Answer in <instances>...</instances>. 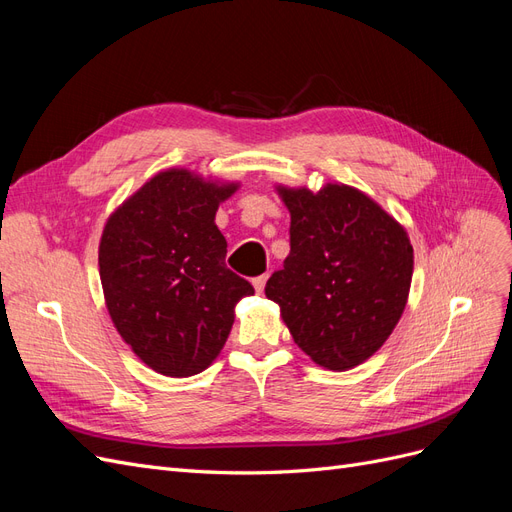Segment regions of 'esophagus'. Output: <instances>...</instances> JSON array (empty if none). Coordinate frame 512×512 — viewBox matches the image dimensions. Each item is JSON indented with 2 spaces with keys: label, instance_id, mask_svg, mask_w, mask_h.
Here are the masks:
<instances>
[{
  "label": "esophagus",
  "instance_id": "34e87169",
  "mask_svg": "<svg viewBox=\"0 0 512 512\" xmlns=\"http://www.w3.org/2000/svg\"><path fill=\"white\" fill-rule=\"evenodd\" d=\"M267 280H269V275H260V277H254V280H252V284H254V288H256L258 294H262V290H265Z\"/></svg>",
  "mask_w": 512,
  "mask_h": 512
}]
</instances>
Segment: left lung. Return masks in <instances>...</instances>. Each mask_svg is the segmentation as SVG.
Wrapping results in <instances>:
<instances>
[{"mask_svg":"<svg viewBox=\"0 0 512 512\" xmlns=\"http://www.w3.org/2000/svg\"><path fill=\"white\" fill-rule=\"evenodd\" d=\"M275 190L290 211V254L269 277L267 299L316 365L346 371L365 363L408 303L414 250L406 228L346 183Z\"/></svg>","mask_w":512,"mask_h":512,"instance_id":"obj_1","label":"left lung"}]
</instances>
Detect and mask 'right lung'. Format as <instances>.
<instances>
[{"label":"right lung","mask_w":512,"mask_h":512,"mask_svg":"<svg viewBox=\"0 0 512 512\" xmlns=\"http://www.w3.org/2000/svg\"><path fill=\"white\" fill-rule=\"evenodd\" d=\"M239 185L166 168L104 224L106 309L123 342L162 376L205 371L226 344L237 303L254 294L226 267V239L215 226V211Z\"/></svg>","instance_id":"1"}]
</instances>
